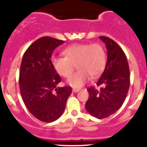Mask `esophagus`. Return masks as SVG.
<instances>
[{
    "mask_svg": "<svg viewBox=\"0 0 147 147\" xmlns=\"http://www.w3.org/2000/svg\"><path fill=\"white\" fill-rule=\"evenodd\" d=\"M79 91H80L79 89H72V92H78Z\"/></svg>",
    "mask_w": 147,
    "mask_h": 147,
    "instance_id": "1",
    "label": "esophagus"
}]
</instances>
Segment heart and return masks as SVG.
I'll list each match as a JSON object with an SVG mask.
<instances>
[{"label": "heart", "instance_id": "1", "mask_svg": "<svg viewBox=\"0 0 147 147\" xmlns=\"http://www.w3.org/2000/svg\"><path fill=\"white\" fill-rule=\"evenodd\" d=\"M64 57H54L51 65L54 70L63 78H68L75 65L78 70L69 78L67 83L73 88H80L90 76L95 78L105 70L107 55L105 47L99 42L74 44L63 51Z\"/></svg>", "mask_w": 147, "mask_h": 147}]
</instances>
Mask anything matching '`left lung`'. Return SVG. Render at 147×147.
<instances>
[{
  "instance_id": "left-lung-1",
  "label": "left lung",
  "mask_w": 147,
  "mask_h": 147,
  "mask_svg": "<svg viewBox=\"0 0 147 147\" xmlns=\"http://www.w3.org/2000/svg\"><path fill=\"white\" fill-rule=\"evenodd\" d=\"M107 50V61L97 85L87 89V112L98 119H104L116 112L125 100L130 85V74L127 58L122 49L111 38L100 36Z\"/></svg>"
}]
</instances>
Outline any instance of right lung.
I'll return each instance as SVG.
<instances>
[{"instance_id": "add662e5", "label": "right lung", "mask_w": 147, "mask_h": 147, "mask_svg": "<svg viewBox=\"0 0 147 147\" xmlns=\"http://www.w3.org/2000/svg\"><path fill=\"white\" fill-rule=\"evenodd\" d=\"M64 41L45 36L31 44L20 65L19 86L22 99L30 112L40 121L52 122L63 115L72 93L69 86L57 87L60 75L51 65L53 50Z\"/></svg>"}]
</instances>
